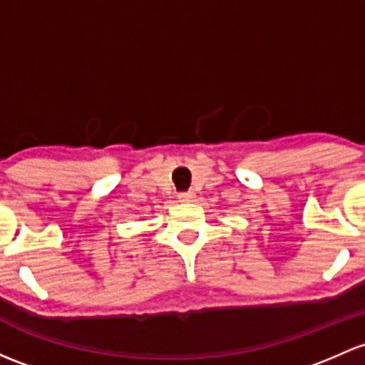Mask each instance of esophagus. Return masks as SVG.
<instances>
[{
  "mask_svg": "<svg viewBox=\"0 0 365 365\" xmlns=\"http://www.w3.org/2000/svg\"><path fill=\"white\" fill-rule=\"evenodd\" d=\"M178 199L182 202H189V201H192L194 199V192H182V194H178Z\"/></svg>",
  "mask_w": 365,
  "mask_h": 365,
  "instance_id": "esophagus-1",
  "label": "esophagus"
}]
</instances>
